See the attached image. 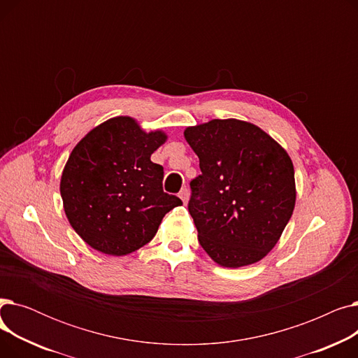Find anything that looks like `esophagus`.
Segmentation results:
<instances>
[{"mask_svg": "<svg viewBox=\"0 0 358 358\" xmlns=\"http://www.w3.org/2000/svg\"><path fill=\"white\" fill-rule=\"evenodd\" d=\"M178 197L182 200L184 204H187V201H189V190L182 189V190L178 193Z\"/></svg>", "mask_w": 358, "mask_h": 358, "instance_id": "34e87169", "label": "esophagus"}]
</instances>
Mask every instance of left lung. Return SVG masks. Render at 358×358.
<instances>
[{"label":"left lung","instance_id":"obj_1","mask_svg":"<svg viewBox=\"0 0 358 358\" xmlns=\"http://www.w3.org/2000/svg\"><path fill=\"white\" fill-rule=\"evenodd\" d=\"M200 161L189 212L199 242L222 267L264 258L278 242L296 203L293 162L258 126L215 119L184 130Z\"/></svg>","mask_w":358,"mask_h":358}]
</instances>
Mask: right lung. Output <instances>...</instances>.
Segmentation results:
<instances>
[{"label":"right lung","mask_w":358,"mask_h":358,"mask_svg":"<svg viewBox=\"0 0 358 358\" xmlns=\"http://www.w3.org/2000/svg\"><path fill=\"white\" fill-rule=\"evenodd\" d=\"M166 141L127 116L106 120L72 149L61 177L73 231L103 254L122 257L152 239L162 217L182 201L162 190L164 168L150 155Z\"/></svg>","instance_id":"obj_1"}]
</instances>
